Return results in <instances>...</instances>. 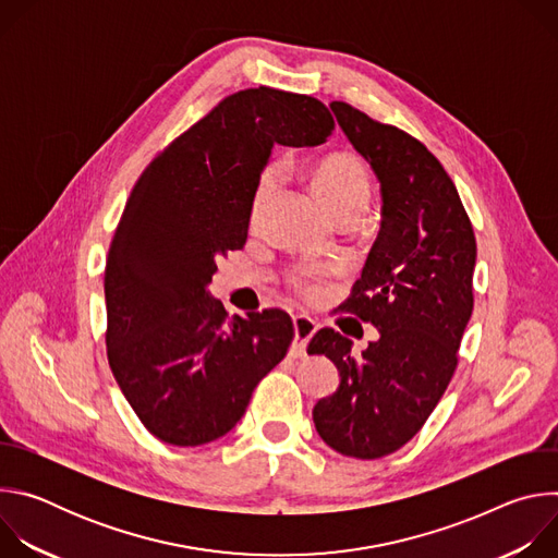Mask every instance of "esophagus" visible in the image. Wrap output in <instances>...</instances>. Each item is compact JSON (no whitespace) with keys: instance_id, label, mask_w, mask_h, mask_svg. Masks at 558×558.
<instances>
[{"instance_id":"34e87169","label":"esophagus","mask_w":558,"mask_h":558,"mask_svg":"<svg viewBox=\"0 0 558 558\" xmlns=\"http://www.w3.org/2000/svg\"><path fill=\"white\" fill-rule=\"evenodd\" d=\"M317 325L306 315H295L293 317V344H291V355L302 357L306 351L308 340L315 336Z\"/></svg>"}]
</instances>
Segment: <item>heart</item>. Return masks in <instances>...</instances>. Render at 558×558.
<instances>
[{
	"label": "heart",
	"mask_w": 558,
	"mask_h": 558,
	"mask_svg": "<svg viewBox=\"0 0 558 558\" xmlns=\"http://www.w3.org/2000/svg\"><path fill=\"white\" fill-rule=\"evenodd\" d=\"M271 174H274V168H267L260 179V190L267 185ZM313 183L317 194H320V198L327 203L331 211L342 207L364 209L371 196V183L364 166L355 156H349V154H333L323 158L315 168ZM289 282L298 293L308 298L323 291V274L317 269L298 267L289 274Z\"/></svg>",
	"instance_id": "1"
}]
</instances>
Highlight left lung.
I'll return each instance as SVG.
<instances>
[{
	"label": "left lung",
	"mask_w": 558,
	"mask_h": 558,
	"mask_svg": "<svg viewBox=\"0 0 558 558\" xmlns=\"http://www.w3.org/2000/svg\"><path fill=\"white\" fill-rule=\"evenodd\" d=\"M331 110L381 190L377 241L342 304L379 340L355 357L342 333L313 336L306 353L340 371L313 424L340 454L377 459L422 430L454 375L474 304L476 241L452 179L424 143L344 101Z\"/></svg>",
	"instance_id": "left-lung-1"
}]
</instances>
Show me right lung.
I'll list each match as a JSON object with an SVG mask.
<instances>
[{
	"label": "right lung",
	"mask_w": 558,
	"mask_h": 558,
	"mask_svg": "<svg viewBox=\"0 0 558 558\" xmlns=\"http://www.w3.org/2000/svg\"><path fill=\"white\" fill-rule=\"evenodd\" d=\"M336 130L306 95L247 88L225 97L138 177L106 260L108 362L143 426L172 446L227 435L258 381L287 355L291 317H227L207 284L243 250L271 147H315Z\"/></svg>",
	"instance_id": "obj_1"
}]
</instances>
